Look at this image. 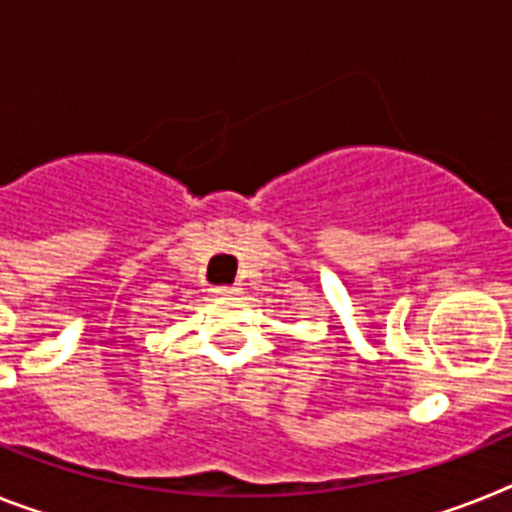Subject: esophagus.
I'll return each mask as SVG.
<instances>
[{"label":"esophagus","mask_w":512,"mask_h":512,"mask_svg":"<svg viewBox=\"0 0 512 512\" xmlns=\"http://www.w3.org/2000/svg\"><path fill=\"white\" fill-rule=\"evenodd\" d=\"M213 296H234L239 294V286H213Z\"/></svg>","instance_id":"34e87169"}]
</instances>
